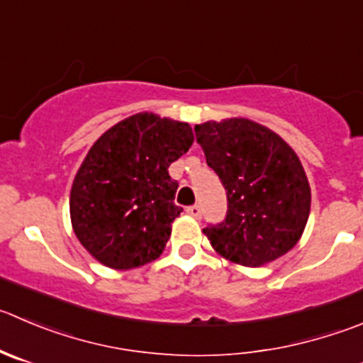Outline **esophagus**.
Instances as JSON below:
<instances>
[{
  "label": "esophagus",
  "instance_id": "34e87169",
  "mask_svg": "<svg viewBox=\"0 0 363 363\" xmlns=\"http://www.w3.org/2000/svg\"><path fill=\"white\" fill-rule=\"evenodd\" d=\"M187 213H189V216L196 217V219H199V217H201V206H199V205H192V206H189V208H187Z\"/></svg>",
  "mask_w": 363,
  "mask_h": 363
}]
</instances>
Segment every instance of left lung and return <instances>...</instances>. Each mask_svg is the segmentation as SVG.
<instances>
[{"instance_id":"1","label":"left lung","mask_w":363,"mask_h":363,"mask_svg":"<svg viewBox=\"0 0 363 363\" xmlns=\"http://www.w3.org/2000/svg\"><path fill=\"white\" fill-rule=\"evenodd\" d=\"M194 130L206 164L226 189V219L203 230L213 250L246 267L289 253L301 239L312 199L294 150L242 117L206 121Z\"/></svg>"}]
</instances>
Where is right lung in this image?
Wrapping results in <instances>:
<instances>
[{"label": "right lung", "instance_id": "obj_1", "mask_svg": "<svg viewBox=\"0 0 363 363\" xmlns=\"http://www.w3.org/2000/svg\"><path fill=\"white\" fill-rule=\"evenodd\" d=\"M194 143L189 123L143 112L113 124L89 150L69 199L74 235L103 265L157 260L182 206L169 165Z\"/></svg>", "mask_w": 363, "mask_h": 363}]
</instances>
